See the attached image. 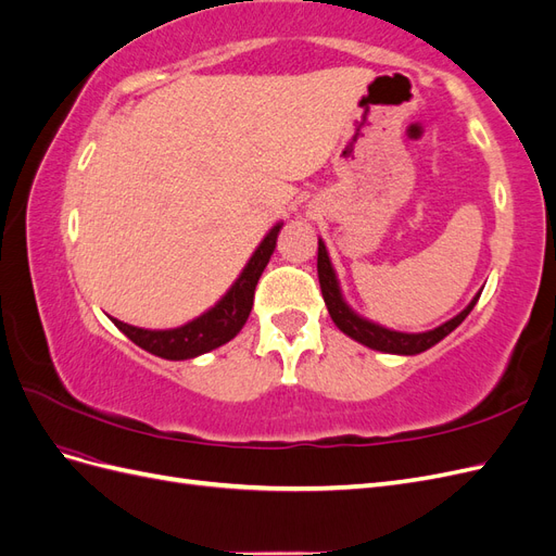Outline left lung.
Segmentation results:
<instances>
[{
  "label": "left lung",
  "instance_id": "left-lung-1",
  "mask_svg": "<svg viewBox=\"0 0 556 556\" xmlns=\"http://www.w3.org/2000/svg\"><path fill=\"white\" fill-rule=\"evenodd\" d=\"M317 278H319V288H323L325 304L329 308V315L336 323V327H339L343 333H348L350 339H355V341L374 348V350H380V352H394V355H417V352H425L431 345L443 341L450 331H454L464 323L466 315L473 311V306L480 299V294H478L457 317H452L450 323L441 325L439 329H431L425 333H401V331H392V329H384L380 325L368 323V319L359 317L357 313H352L345 306V301L339 290V282H336V274L331 268L329 255H327V248L323 241H317Z\"/></svg>",
  "mask_w": 556,
  "mask_h": 556
}]
</instances>
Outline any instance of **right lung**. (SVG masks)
<instances>
[{
	"label": "right lung",
	"mask_w": 556,
	"mask_h": 556,
	"mask_svg": "<svg viewBox=\"0 0 556 556\" xmlns=\"http://www.w3.org/2000/svg\"><path fill=\"white\" fill-rule=\"evenodd\" d=\"M282 225H276L271 231L266 233V239L255 250V255L250 257L248 266L239 280L231 285V290L217 301L208 313L192 319V323L182 325L178 329H166V331H150L139 329L121 323V319L113 317L115 327L121 329L129 341L137 343L139 348L153 352V355L162 359H192L197 355H204L208 350H215L225 345L237 336L252 308V299H255V288L262 271L266 268L268 260H271L278 231Z\"/></svg>",
	"instance_id": "obj_1"
}]
</instances>
